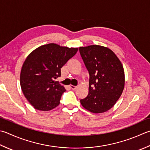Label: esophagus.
I'll return each instance as SVG.
<instances>
[{
    "label": "esophagus",
    "instance_id": "34e87169",
    "mask_svg": "<svg viewBox=\"0 0 150 150\" xmlns=\"http://www.w3.org/2000/svg\"><path fill=\"white\" fill-rule=\"evenodd\" d=\"M69 87L71 88L72 90H75L76 88H77V86H73V85H70Z\"/></svg>",
    "mask_w": 150,
    "mask_h": 150
}]
</instances>
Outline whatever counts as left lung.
<instances>
[{
  "label": "left lung",
  "instance_id": "8db88e82",
  "mask_svg": "<svg viewBox=\"0 0 150 150\" xmlns=\"http://www.w3.org/2000/svg\"><path fill=\"white\" fill-rule=\"evenodd\" d=\"M79 52L90 75L88 94L81 99V103L91 112H106L124 90V67L114 52L105 47H81Z\"/></svg>",
  "mask_w": 150,
  "mask_h": 150
}]
</instances>
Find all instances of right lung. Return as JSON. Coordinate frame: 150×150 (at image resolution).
I'll return each mask as SVG.
<instances>
[{
    "label": "right lung",
    "instance_id": "add662e5",
    "mask_svg": "<svg viewBox=\"0 0 150 150\" xmlns=\"http://www.w3.org/2000/svg\"><path fill=\"white\" fill-rule=\"evenodd\" d=\"M77 51L78 48L49 43L39 47L26 57L21 71L20 84L34 108L47 111L60 104L66 89L54 79L60 77L61 68Z\"/></svg>",
    "mask_w": 150,
    "mask_h": 150
}]
</instances>
